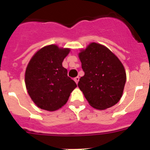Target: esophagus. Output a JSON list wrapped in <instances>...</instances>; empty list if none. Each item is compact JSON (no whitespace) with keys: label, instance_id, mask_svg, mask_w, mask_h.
<instances>
[{"label":"esophagus","instance_id":"34e87169","mask_svg":"<svg viewBox=\"0 0 150 150\" xmlns=\"http://www.w3.org/2000/svg\"><path fill=\"white\" fill-rule=\"evenodd\" d=\"M79 76H76V77L74 78V81L76 82V84H77L78 82H79Z\"/></svg>","mask_w":150,"mask_h":150}]
</instances>
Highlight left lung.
I'll use <instances>...</instances> for the list:
<instances>
[{
	"label": "left lung",
	"mask_w": 150,
	"mask_h": 150,
	"mask_svg": "<svg viewBox=\"0 0 150 150\" xmlns=\"http://www.w3.org/2000/svg\"><path fill=\"white\" fill-rule=\"evenodd\" d=\"M79 58L85 75L79 79L78 86L88 104L98 110L117 104L126 82V73L120 59L97 43L80 50Z\"/></svg>",
	"instance_id": "8db88e82"
}]
</instances>
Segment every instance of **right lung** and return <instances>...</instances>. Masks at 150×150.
Here are the masks:
<instances>
[{"label":"right lung","instance_id":"add662e5","mask_svg":"<svg viewBox=\"0 0 150 150\" xmlns=\"http://www.w3.org/2000/svg\"><path fill=\"white\" fill-rule=\"evenodd\" d=\"M70 51L68 48L49 45L38 50L29 62L25 75L26 88L31 100L40 109H60L76 87V83L67 76V69L62 66Z\"/></svg>","mask_w":150,"mask_h":150}]
</instances>
